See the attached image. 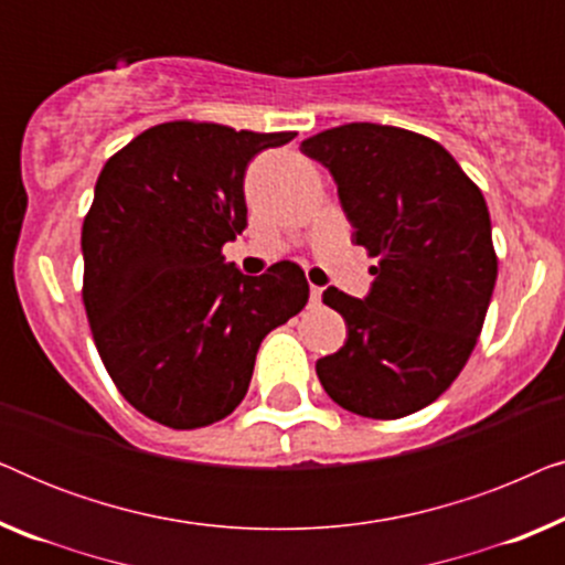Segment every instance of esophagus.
I'll list each match as a JSON object with an SVG mask.
<instances>
[{
    "instance_id": "34e87169",
    "label": "esophagus",
    "mask_w": 565,
    "mask_h": 565,
    "mask_svg": "<svg viewBox=\"0 0 565 565\" xmlns=\"http://www.w3.org/2000/svg\"><path fill=\"white\" fill-rule=\"evenodd\" d=\"M321 296H323V288L311 285V306H321Z\"/></svg>"
}]
</instances>
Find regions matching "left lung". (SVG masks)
Here are the masks:
<instances>
[{"label": "left lung", "mask_w": 565, "mask_h": 565, "mask_svg": "<svg viewBox=\"0 0 565 565\" xmlns=\"http://www.w3.org/2000/svg\"><path fill=\"white\" fill-rule=\"evenodd\" d=\"M300 151L329 169L352 242L377 257L365 298L323 290L347 323L342 350L316 362L323 391L370 419L419 412L466 367L497 285L481 190L443 146L404 128L350 122Z\"/></svg>", "instance_id": "obj_1"}]
</instances>
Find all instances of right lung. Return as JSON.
Segmentation results:
<instances>
[{
  "label": "right lung",
  "instance_id": "1",
  "mask_svg": "<svg viewBox=\"0 0 565 565\" xmlns=\"http://www.w3.org/2000/svg\"><path fill=\"white\" fill-rule=\"evenodd\" d=\"M296 134L161 122L103 167L82 226L84 308L113 383L172 429H198L242 404L269 331L308 300L303 269L249 277L223 244L246 226L244 177Z\"/></svg>",
  "mask_w": 565,
  "mask_h": 565
}]
</instances>
